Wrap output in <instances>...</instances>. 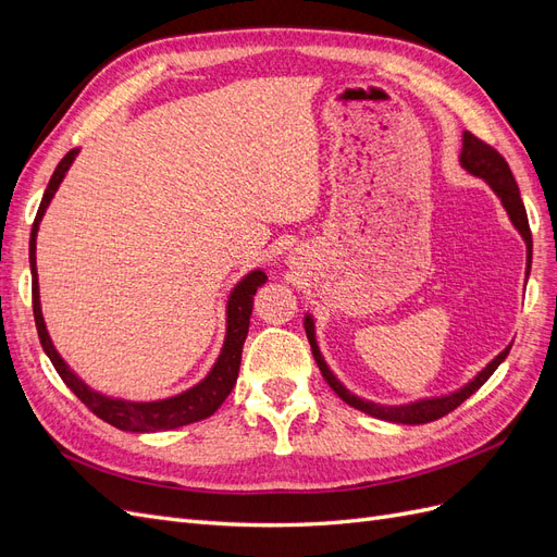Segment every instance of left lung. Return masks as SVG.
<instances>
[{"instance_id": "obj_1", "label": "left lung", "mask_w": 557, "mask_h": 557, "mask_svg": "<svg viewBox=\"0 0 557 557\" xmlns=\"http://www.w3.org/2000/svg\"><path fill=\"white\" fill-rule=\"evenodd\" d=\"M460 164L465 166L469 174L483 178L487 185H491L493 193L502 199V207L507 209L513 227L520 232V237L525 239V246H528V272L525 274H530V267H532V234H530L525 205H522L520 190H518L516 178H513V174L509 170L507 160H504L491 144L481 141L471 132H465L462 134ZM305 330H307V339L311 344V352H313V358L318 362L320 374H323V379L330 383L332 391L339 395L348 404V407L358 409V411H364V413L374 416V418L387 420V423H401V425L432 423V420L450 413L453 409H458L467 397L474 395L479 387L493 376L495 369L504 362V358H507L509 350H511V344H509L493 362H487V367H483L474 379H471L465 387H460V391H455V393L444 395V397H428V399H418V401H411V404H399V407H387V404H376V401H369V399H362L358 395H352L348 387L330 372V367L323 360V356H320V348L315 344V325H313L311 313L305 315Z\"/></svg>"}]
</instances>
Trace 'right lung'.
Here are the masks:
<instances>
[{"label": "right lung", "mask_w": 557, "mask_h": 557, "mask_svg": "<svg viewBox=\"0 0 557 557\" xmlns=\"http://www.w3.org/2000/svg\"><path fill=\"white\" fill-rule=\"evenodd\" d=\"M78 156V148L70 150L60 164L55 166L53 176L48 181V188L44 193V199L39 205L35 225H32L29 234V269H32V309H35V323L39 332V342L46 350V356L53 362L55 372L66 383V387L86 404V407L102 418L104 423L125 430V432H162V430H176L183 425L197 423V420H205L211 413L218 411V407L227 399L232 393L234 383L239 376V364H242V350L250 325V313H252V295L258 293L260 285L267 281V274L260 269H252L237 285H234L230 299H227V332L225 342L221 348V356H218L211 372L201 379L190 391L181 395L156 399V401H127L117 397H107L102 393L92 391L86 383H83L72 369L66 364L60 352L55 350L53 342H50L44 315H41V301H39V278H37V232L41 218L50 205V199L58 193L64 174L70 172L74 158Z\"/></svg>", "instance_id": "right-lung-1"}]
</instances>
